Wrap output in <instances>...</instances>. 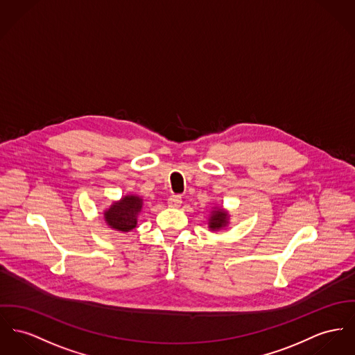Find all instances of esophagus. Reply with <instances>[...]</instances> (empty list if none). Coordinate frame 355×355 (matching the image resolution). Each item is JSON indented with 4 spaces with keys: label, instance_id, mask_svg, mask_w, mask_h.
<instances>
[{
    "label": "esophagus",
    "instance_id": "1",
    "mask_svg": "<svg viewBox=\"0 0 355 355\" xmlns=\"http://www.w3.org/2000/svg\"><path fill=\"white\" fill-rule=\"evenodd\" d=\"M180 205H182V198H180L179 195H172V196H169V199H168V206H169V207L178 209V207H180Z\"/></svg>",
    "mask_w": 355,
    "mask_h": 355
}]
</instances>
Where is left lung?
<instances>
[{
  "mask_svg": "<svg viewBox=\"0 0 355 355\" xmlns=\"http://www.w3.org/2000/svg\"><path fill=\"white\" fill-rule=\"evenodd\" d=\"M227 223H229V213L226 210H223L222 207L214 209L210 218H209V227L211 229V232H218V230L226 227Z\"/></svg>",
  "mask_w": 355,
  "mask_h": 355,
  "instance_id": "8db88e82",
  "label": "left lung"
}]
</instances>
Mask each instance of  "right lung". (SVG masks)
Returning a JSON list of instances; mask_svg holds the SVG:
<instances>
[{"mask_svg": "<svg viewBox=\"0 0 355 355\" xmlns=\"http://www.w3.org/2000/svg\"><path fill=\"white\" fill-rule=\"evenodd\" d=\"M142 210V199L137 195H125L114 202L105 213L106 223L117 232H130L137 226V216Z\"/></svg>", "mask_w": 355, "mask_h": 355, "instance_id": "add662e5", "label": "right lung"}]
</instances>
